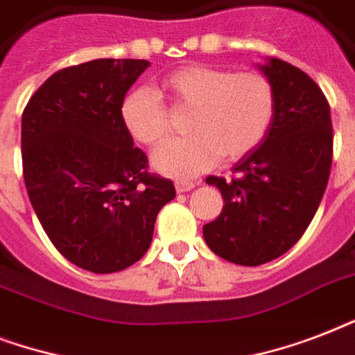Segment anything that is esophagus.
<instances>
[{
	"mask_svg": "<svg viewBox=\"0 0 355 355\" xmlns=\"http://www.w3.org/2000/svg\"><path fill=\"white\" fill-rule=\"evenodd\" d=\"M175 188H177L178 193H186V191H191L195 188V182H191V180H177Z\"/></svg>",
	"mask_w": 355,
	"mask_h": 355,
	"instance_id": "obj_1",
	"label": "esophagus"
}]
</instances>
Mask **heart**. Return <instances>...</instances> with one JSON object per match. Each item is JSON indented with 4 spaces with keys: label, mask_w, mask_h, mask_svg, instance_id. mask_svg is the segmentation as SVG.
<instances>
[{
    "label": "heart",
    "mask_w": 355,
    "mask_h": 355,
    "mask_svg": "<svg viewBox=\"0 0 355 355\" xmlns=\"http://www.w3.org/2000/svg\"><path fill=\"white\" fill-rule=\"evenodd\" d=\"M177 107L191 108L186 138L169 139L153 153V167L173 178H191L216 166L219 158L239 160L265 138L275 116V90L256 71L193 64L162 79ZM123 127L136 141L156 145L166 138L169 118L160 97L136 88L119 107Z\"/></svg>",
    "instance_id": "obj_1"
}]
</instances>
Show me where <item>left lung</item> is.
Returning <instances> with one entry per match:
<instances>
[{"instance_id": "left-lung-1", "label": "left lung", "mask_w": 355, "mask_h": 355, "mask_svg": "<svg viewBox=\"0 0 355 355\" xmlns=\"http://www.w3.org/2000/svg\"><path fill=\"white\" fill-rule=\"evenodd\" d=\"M275 90L265 138L232 167L236 177H208L225 206L202 227L206 245L237 265L267 263L302 237L324 195L331 167V118L309 75L280 58L256 64Z\"/></svg>"}]
</instances>
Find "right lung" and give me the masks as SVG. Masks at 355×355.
Here are the masks:
<instances>
[{"instance_id": "1", "label": "right lung", "mask_w": 355, "mask_h": 355, "mask_svg": "<svg viewBox=\"0 0 355 355\" xmlns=\"http://www.w3.org/2000/svg\"><path fill=\"white\" fill-rule=\"evenodd\" d=\"M147 60L97 58L53 73L21 116L25 188L47 237L80 269L107 275L150 247L171 180L147 171L119 107Z\"/></svg>"}]
</instances>
